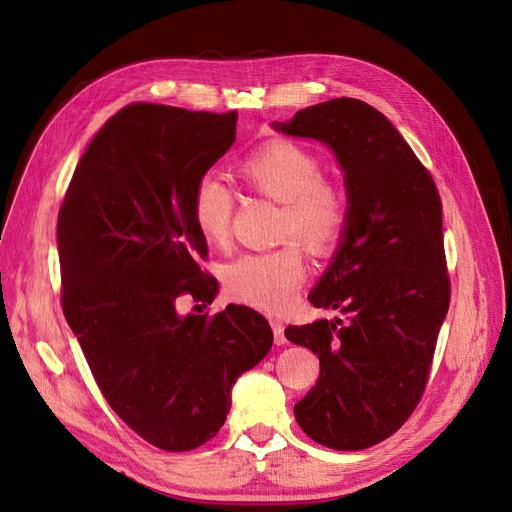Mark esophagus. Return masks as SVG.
Listing matches in <instances>:
<instances>
[{
	"mask_svg": "<svg viewBox=\"0 0 512 512\" xmlns=\"http://www.w3.org/2000/svg\"><path fill=\"white\" fill-rule=\"evenodd\" d=\"M271 329H273L275 344H277V346H284V344H286V337H284V324H282V320L271 318Z\"/></svg>",
	"mask_w": 512,
	"mask_h": 512,
	"instance_id": "obj_1",
	"label": "esophagus"
}]
</instances>
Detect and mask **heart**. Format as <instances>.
Wrapping results in <instances>:
<instances>
[{"instance_id":"heart-1","label":"heart","mask_w":512,"mask_h":512,"mask_svg":"<svg viewBox=\"0 0 512 512\" xmlns=\"http://www.w3.org/2000/svg\"><path fill=\"white\" fill-rule=\"evenodd\" d=\"M250 188L282 203L277 239H299L312 254L333 252L348 224V203L335 183L322 179V162L312 151L277 138L260 145L239 162ZM235 194L218 173H203L192 192V218L200 235L213 245L230 237ZM305 280L299 243L288 241L273 252L245 254L230 262L224 284L232 299L265 312H284Z\"/></svg>"}]
</instances>
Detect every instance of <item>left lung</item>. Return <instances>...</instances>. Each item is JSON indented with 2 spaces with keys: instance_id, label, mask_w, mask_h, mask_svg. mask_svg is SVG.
<instances>
[{
  "instance_id": "1",
  "label": "left lung",
  "mask_w": 512,
  "mask_h": 512,
  "mask_svg": "<svg viewBox=\"0 0 512 512\" xmlns=\"http://www.w3.org/2000/svg\"><path fill=\"white\" fill-rule=\"evenodd\" d=\"M277 132L329 145L344 170L348 224L309 303L344 318L288 327L318 354L316 386L294 406L299 427L335 451H361L408 421L427 386L451 303L442 203L429 170L374 106L335 98Z\"/></svg>"
}]
</instances>
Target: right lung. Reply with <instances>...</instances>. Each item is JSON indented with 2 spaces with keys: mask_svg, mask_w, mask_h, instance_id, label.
I'll use <instances>...</instances> for the list:
<instances>
[{
  "mask_svg": "<svg viewBox=\"0 0 512 512\" xmlns=\"http://www.w3.org/2000/svg\"><path fill=\"white\" fill-rule=\"evenodd\" d=\"M237 111L130 104L76 166L57 220L61 307L104 399L149 444L183 453L226 421L232 384L273 344L245 305L196 316L218 282L200 269L196 179L235 143Z\"/></svg>",
  "mask_w": 512,
  "mask_h": 512,
  "instance_id": "add662e5",
  "label": "right lung"
}]
</instances>
